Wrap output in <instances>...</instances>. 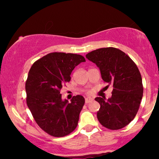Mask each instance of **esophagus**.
I'll list each match as a JSON object with an SVG mask.
<instances>
[{"label":"esophagus","instance_id":"1","mask_svg":"<svg viewBox=\"0 0 159 159\" xmlns=\"http://www.w3.org/2000/svg\"><path fill=\"white\" fill-rule=\"evenodd\" d=\"M93 101V99L91 98H86L85 103H90V102H92Z\"/></svg>","mask_w":159,"mask_h":159}]
</instances>
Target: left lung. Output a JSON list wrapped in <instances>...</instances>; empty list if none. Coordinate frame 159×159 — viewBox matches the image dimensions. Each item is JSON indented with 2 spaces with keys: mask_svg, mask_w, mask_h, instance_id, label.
I'll return each mask as SVG.
<instances>
[{
  "mask_svg": "<svg viewBox=\"0 0 159 159\" xmlns=\"http://www.w3.org/2000/svg\"><path fill=\"white\" fill-rule=\"evenodd\" d=\"M86 58L97 65L103 81L114 88L107 101L101 97L95 98L101 106L97 113L99 122L112 130L125 127L136 116L143 98L142 77L138 66L116 48L95 50Z\"/></svg>",
  "mask_w": 159,
  "mask_h": 159,
  "instance_id": "8db88e82",
  "label": "left lung"
}]
</instances>
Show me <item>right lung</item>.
Wrapping results in <instances>:
<instances>
[{"label": "right lung", "mask_w": 159, "mask_h": 159, "mask_svg": "<svg viewBox=\"0 0 159 159\" xmlns=\"http://www.w3.org/2000/svg\"><path fill=\"white\" fill-rule=\"evenodd\" d=\"M81 55L51 53L32 64L25 83L27 104L39 127L50 135L64 137L77 127L84 104L82 95L63 101L60 91L71 80V73L80 63Z\"/></svg>", "instance_id": "1"}]
</instances>
